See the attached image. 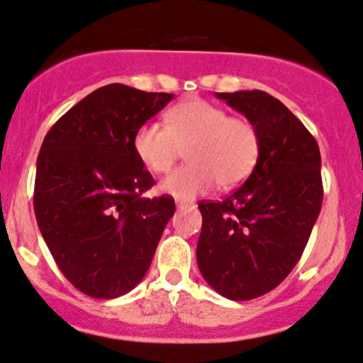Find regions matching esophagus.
<instances>
[{"instance_id":"34e87169","label":"esophagus","mask_w":363,"mask_h":363,"mask_svg":"<svg viewBox=\"0 0 363 363\" xmlns=\"http://www.w3.org/2000/svg\"><path fill=\"white\" fill-rule=\"evenodd\" d=\"M175 205H177V211H191V208H195V205L186 202H177Z\"/></svg>"}]
</instances>
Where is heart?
Returning <instances> with one entry per match:
<instances>
[{
    "label": "heart",
    "mask_w": 363,
    "mask_h": 363,
    "mask_svg": "<svg viewBox=\"0 0 363 363\" xmlns=\"http://www.w3.org/2000/svg\"><path fill=\"white\" fill-rule=\"evenodd\" d=\"M163 124L147 121L133 137L135 155L147 170L164 174L186 149L189 163L160 182V191L177 200H193L211 191L242 184L259 160L262 142L246 117L228 116L211 101H182L164 113Z\"/></svg>",
    "instance_id": "b5f03b06"
}]
</instances>
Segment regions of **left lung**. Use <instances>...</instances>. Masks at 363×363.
<instances>
[{"mask_svg": "<svg viewBox=\"0 0 363 363\" xmlns=\"http://www.w3.org/2000/svg\"><path fill=\"white\" fill-rule=\"evenodd\" d=\"M244 113L262 142L259 160L221 202H200L196 262L203 279L230 300L279 286L309 240L323 202L320 147L307 128L265 91L216 93Z\"/></svg>", "mask_w": 363, "mask_h": 363, "instance_id": "1", "label": "left lung"}]
</instances>
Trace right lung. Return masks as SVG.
I'll return each instance as SVG.
<instances>
[{
	"instance_id": "obj_1",
	"label": "right lung",
	"mask_w": 363,
	"mask_h": 363,
	"mask_svg": "<svg viewBox=\"0 0 363 363\" xmlns=\"http://www.w3.org/2000/svg\"><path fill=\"white\" fill-rule=\"evenodd\" d=\"M174 94L108 84L57 119L43 138L35 216L65 277L93 298L133 290L151 267L172 196L145 199L155 179L135 155V131Z\"/></svg>"
}]
</instances>
